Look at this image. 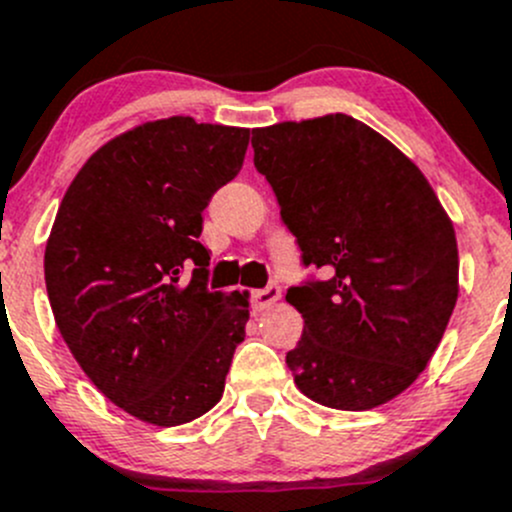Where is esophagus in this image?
<instances>
[{"mask_svg": "<svg viewBox=\"0 0 512 512\" xmlns=\"http://www.w3.org/2000/svg\"><path fill=\"white\" fill-rule=\"evenodd\" d=\"M277 300H280V285H277V282H270V285L262 287V290L250 292L252 310H267V307Z\"/></svg>", "mask_w": 512, "mask_h": 512, "instance_id": "esophagus-1", "label": "esophagus"}]
</instances>
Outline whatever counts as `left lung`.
<instances>
[{"instance_id":"obj_1","label":"left lung","mask_w":512,"mask_h":512,"mask_svg":"<svg viewBox=\"0 0 512 512\" xmlns=\"http://www.w3.org/2000/svg\"><path fill=\"white\" fill-rule=\"evenodd\" d=\"M307 277L287 290L305 327L285 362L335 410H370L408 390L458 300V242L423 172L347 114L252 130Z\"/></svg>"}]
</instances>
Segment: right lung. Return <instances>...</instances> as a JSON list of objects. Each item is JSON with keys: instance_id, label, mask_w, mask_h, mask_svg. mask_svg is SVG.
Here are the masks:
<instances>
[{"instance_id": "obj_1", "label": "right lung", "mask_w": 512, "mask_h": 512, "mask_svg": "<svg viewBox=\"0 0 512 512\" xmlns=\"http://www.w3.org/2000/svg\"><path fill=\"white\" fill-rule=\"evenodd\" d=\"M250 130L147 122L99 147L69 185L44 282L64 342L124 413L172 428L215 408L250 320L207 290L202 212L242 170Z\"/></svg>"}]
</instances>
